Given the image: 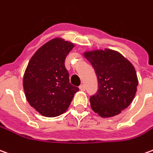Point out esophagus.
I'll use <instances>...</instances> for the list:
<instances>
[{
  "mask_svg": "<svg viewBox=\"0 0 153 153\" xmlns=\"http://www.w3.org/2000/svg\"><path fill=\"white\" fill-rule=\"evenodd\" d=\"M79 89L81 91H84V90H85V86H84V84H81V85H80Z\"/></svg>",
  "mask_w": 153,
  "mask_h": 153,
  "instance_id": "obj_1",
  "label": "esophagus"
}]
</instances>
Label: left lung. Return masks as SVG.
Wrapping results in <instances>:
<instances>
[{"instance_id":"left-lung-1","label":"left lung","mask_w":153,"mask_h":153,"mask_svg":"<svg viewBox=\"0 0 153 153\" xmlns=\"http://www.w3.org/2000/svg\"><path fill=\"white\" fill-rule=\"evenodd\" d=\"M84 56L94 67L99 89L90 97V106L100 117H110L127 108L135 97L138 79L132 63L110 49L85 51Z\"/></svg>"}]
</instances>
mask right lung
<instances>
[{
  "label": "right lung",
  "mask_w": 153,
  "mask_h": 153,
  "mask_svg": "<svg viewBox=\"0 0 153 153\" xmlns=\"http://www.w3.org/2000/svg\"><path fill=\"white\" fill-rule=\"evenodd\" d=\"M74 44L54 38L39 48L25 71L23 88L30 105L45 117H54L68 109L79 88L69 83L65 66Z\"/></svg>",
  "instance_id": "right-lung-1"
}]
</instances>
